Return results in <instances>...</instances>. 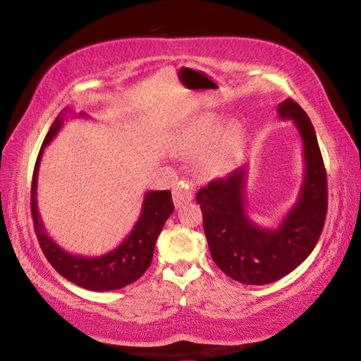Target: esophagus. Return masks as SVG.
<instances>
[{
  "label": "esophagus",
  "instance_id": "obj_1",
  "mask_svg": "<svg viewBox=\"0 0 361 361\" xmlns=\"http://www.w3.org/2000/svg\"><path fill=\"white\" fill-rule=\"evenodd\" d=\"M194 197V185L191 181L181 180L178 181V185L173 189V204L176 209H180L181 205H185L188 202H191Z\"/></svg>",
  "mask_w": 361,
  "mask_h": 361
}]
</instances>
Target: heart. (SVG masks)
I'll return each mask as SVG.
<instances>
[{
  "mask_svg": "<svg viewBox=\"0 0 361 361\" xmlns=\"http://www.w3.org/2000/svg\"><path fill=\"white\" fill-rule=\"evenodd\" d=\"M221 121L215 116H200L195 119L183 135L178 149L181 154L197 156L204 152L218 138ZM240 140V132L235 126H229L219 138L215 148L210 151L205 161V170L209 173H223L229 167Z\"/></svg>",
  "mask_w": 361,
  "mask_h": 361,
  "instance_id": "1",
  "label": "heart"
}]
</instances>
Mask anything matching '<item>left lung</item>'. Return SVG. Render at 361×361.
I'll return each instance as SVG.
<instances>
[{
    "label": "left lung",
    "mask_w": 361,
    "mask_h": 361,
    "mask_svg": "<svg viewBox=\"0 0 361 361\" xmlns=\"http://www.w3.org/2000/svg\"><path fill=\"white\" fill-rule=\"evenodd\" d=\"M277 113L282 121H293L304 156L298 199L277 228H261L248 215L247 166L210 181L195 197L213 261L226 276L247 285L272 283L295 271L312 253L326 218V172L312 122L291 99L280 103Z\"/></svg>",
    "instance_id": "left-lung-1"
}]
</instances>
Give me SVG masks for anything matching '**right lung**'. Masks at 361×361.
Returning <instances> with one entry per match:
<instances>
[{
    "instance_id": "right-lung-1",
    "label": "right lung",
    "mask_w": 361,
    "mask_h": 361,
    "mask_svg": "<svg viewBox=\"0 0 361 361\" xmlns=\"http://www.w3.org/2000/svg\"><path fill=\"white\" fill-rule=\"evenodd\" d=\"M66 116H78L71 108H65L56 121L42 142L38 159H36L32 183V215L36 237L41 245L42 253L51 262L60 276L70 280L81 288L90 291H113L124 288L143 276L148 271L154 253L156 240L169 216L173 213L172 192L170 191H148L145 194L142 212L129 235L121 242L111 252L100 256H81L66 252L57 242H54L42 226L38 212V172L39 162L46 146L52 142L62 129ZM82 118L87 114L79 113Z\"/></svg>"
}]
</instances>
